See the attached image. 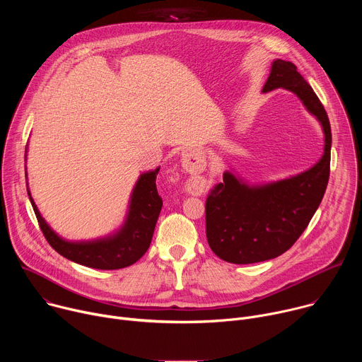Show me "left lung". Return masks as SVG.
<instances>
[{"instance_id":"8db88e82","label":"left lung","mask_w":362,"mask_h":362,"mask_svg":"<svg viewBox=\"0 0 362 362\" xmlns=\"http://www.w3.org/2000/svg\"><path fill=\"white\" fill-rule=\"evenodd\" d=\"M293 91L322 124L325 147L321 160L293 177L264 186H247L232 173L223 175L206 199V238L221 259L246 265L286 252L311 222L324 197L331 165V124L313 87L291 62L275 60L262 88Z\"/></svg>"}]
</instances>
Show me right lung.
<instances>
[{"instance_id":"obj_1","label":"right lung","mask_w":362,"mask_h":362,"mask_svg":"<svg viewBox=\"0 0 362 362\" xmlns=\"http://www.w3.org/2000/svg\"><path fill=\"white\" fill-rule=\"evenodd\" d=\"M160 168L143 173L133 190L124 226L115 235L94 242H67L57 236L41 218L28 192L40 229L56 252L67 259L94 269H120L133 265L150 246L163 200L158 193L156 176Z\"/></svg>"}]
</instances>
